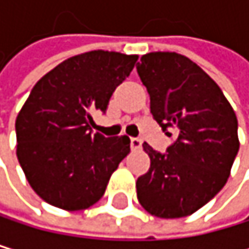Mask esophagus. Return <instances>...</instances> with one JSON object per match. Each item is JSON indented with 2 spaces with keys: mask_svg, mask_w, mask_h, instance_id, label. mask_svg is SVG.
<instances>
[{
  "mask_svg": "<svg viewBox=\"0 0 249 249\" xmlns=\"http://www.w3.org/2000/svg\"><path fill=\"white\" fill-rule=\"evenodd\" d=\"M130 145H131V148H133V149H140V148H142V140H140V139H137V137H131Z\"/></svg>",
  "mask_w": 249,
  "mask_h": 249,
  "instance_id": "esophagus-1",
  "label": "esophagus"
}]
</instances>
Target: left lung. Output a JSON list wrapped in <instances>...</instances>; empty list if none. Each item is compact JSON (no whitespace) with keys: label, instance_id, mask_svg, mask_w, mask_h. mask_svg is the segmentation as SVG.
<instances>
[{"label":"left lung","instance_id":"1","mask_svg":"<svg viewBox=\"0 0 249 249\" xmlns=\"http://www.w3.org/2000/svg\"><path fill=\"white\" fill-rule=\"evenodd\" d=\"M151 113L176 142L160 154L148 143L149 170L136 182L139 203L158 218L194 213L226 185L239 151L237 118L218 85L176 52H151L137 62Z\"/></svg>","mask_w":249,"mask_h":249}]
</instances>
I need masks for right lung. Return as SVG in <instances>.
<instances>
[{"instance_id":"right-lung-1","label":"right lung","mask_w":249,"mask_h":249,"mask_svg":"<svg viewBox=\"0 0 249 249\" xmlns=\"http://www.w3.org/2000/svg\"><path fill=\"white\" fill-rule=\"evenodd\" d=\"M137 55L91 51L58 64L36 85L16 118V155L46 203L82 211L103 197L130 152L127 136L94 133L92 113L130 76Z\"/></svg>"}]
</instances>
